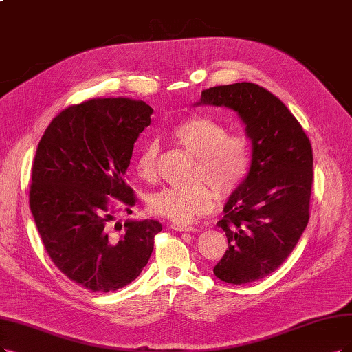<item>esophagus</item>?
Listing matches in <instances>:
<instances>
[{"instance_id":"esophagus-1","label":"esophagus","mask_w":352,"mask_h":352,"mask_svg":"<svg viewBox=\"0 0 352 352\" xmlns=\"http://www.w3.org/2000/svg\"><path fill=\"white\" fill-rule=\"evenodd\" d=\"M169 228H171L173 230H177V232H194V230H197L196 228L191 226V225H186V223H178V222H175V223H171V225H169Z\"/></svg>"}]
</instances>
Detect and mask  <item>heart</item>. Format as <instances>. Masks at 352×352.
I'll return each mask as SVG.
<instances>
[{
	"label": "heart",
	"mask_w": 352,
	"mask_h": 352,
	"mask_svg": "<svg viewBox=\"0 0 352 352\" xmlns=\"http://www.w3.org/2000/svg\"><path fill=\"white\" fill-rule=\"evenodd\" d=\"M173 139L192 156L196 164L190 187H165L148 197V209L156 216L188 222L209 213L216 200L228 199L245 183L251 168V139L245 132H228L213 117L194 114L179 120L171 130ZM160 145L146 142L138 152L135 173L143 181L156 177ZM217 192L214 193V191Z\"/></svg>",
	"instance_id": "b5f03b06"
}]
</instances>
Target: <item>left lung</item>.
<instances>
[{
  "instance_id": "1",
  "label": "left lung",
  "mask_w": 352,
  "mask_h": 352,
  "mask_svg": "<svg viewBox=\"0 0 352 352\" xmlns=\"http://www.w3.org/2000/svg\"><path fill=\"white\" fill-rule=\"evenodd\" d=\"M199 104L238 111L252 140L250 174L217 222L228 250L213 272L230 284L261 280L287 259L307 226L314 183L310 140L285 104L252 82L203 89Z\"/></svg>"
}]
</instances>
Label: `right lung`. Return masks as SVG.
Listing matches in <instances>:
<instances>
[{"label": "right lung", "instance_id": "right-lung-1", "mask_svg": "<svg viewBox=\"0 0 352 352\" xmlns=\"http://www.w3.org/2000/svg\"><path fill=\"white\" fill-rule=\"evenodd\" d=\"M153 110L124 97L91 98L62 110L38 142L32 168L30 210L45 250L65 276L94 293L132 283L149 261L158 220L120 225L136 194L126 171ZM119 224V223H117Z\"/></svg>", "mask_w": 352, "mask_h": 352}]
</instances>
